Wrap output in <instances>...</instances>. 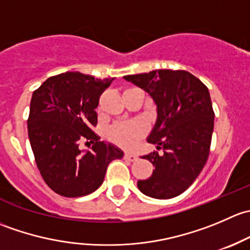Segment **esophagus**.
Wrapping results in <instances>:
<instances>
[{"mask_svg": "<svg viewBox=\"0 0 250 250\" xmlns=\"http://www.w3.org/2000/svg\"><path fill=\"white\" fill-rule=\"evenodd\" d=\"M125 160L134 162V161L138 160V156L135 155V153H132V152H125Z\"/></svg>", "mask_w": 250, "mask_h": 250, "instance_id": "34e87169", "label": "esophagus"}]
</instances>
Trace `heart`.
Segmentation results:
<instances>
[{
	"label": "heart",
	"instance_id": "b5f03b06",
	"mask_svg": "<svg viewBox=\"0 0 250 250\" xmlns=\"http://www.w3.org/2000/svg\"><path fill=\"white\" fill-rule=\"evenodd\" d=\"M146 127L140 121H128L112 125L109 129L110 139L118 146L130 148L145 135Z\"/></svg>",
	"mask_w": 250,
	"mask_h": 250
}]
</instances>
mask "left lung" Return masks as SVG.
Listing matches in <instances>:
<instances>
[{"mask_svg":"<svg viewBox=\"0 0 250 250\" xmlns=\"http://www.w3.org/2000/svg\"><path fill=\"white\" fill-rule=\"evenodd\" d=\"M152 97L157 121L147 143L157 151L143 156L155 167L152 175L138 181L144 195L167 200L188 190L202 172L210 150L214 111L206 85L185 70H156L128 75Z\"/></svg>","mask_w":250,"mask_h":250,"instance_id":"8db88e82","label":"left lung"}]
</instances>
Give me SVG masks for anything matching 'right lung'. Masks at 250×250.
<instances>
[{"mask_svg":"<svg viewBox=\"0 0 250 250\" xmlns=\"http://www.w3.org/2000/svg\"><path fill=\"white\" fill-rule=\"evenodd\" d=\"M113 78H94L81 72L49 77L34 92L27 133L37 168L44 183L58 195L81 197L103 184L107 166L123 152L100 141L92 130L98 123L99 98ZM93 143L79 150L81 141Z\"/></svg>","mask_w":250,"mask_h":250,"instance_id":"add662e5","label":"right lung"}]
</instances>
